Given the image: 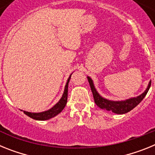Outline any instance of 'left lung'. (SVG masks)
Here are the masks:
<instances>
[{
	"instance_id": "obj_1",
	"label": "left lung",
	"mask_w": 155,
	"mask_h": 155,
	"mask_svg": "<svg viewBox=\"0 0 155 155\" xmlns=\"http://www.w3.org/2000/svg\"><path fill=\"white\" fill-rule=\"evenodd\" d=\"M87 80L89 82L95 104L101 109H105V110L108 111H112L113 113H116V114H124V113H128V112H130V111H131L133 109L136 107L137 105L141 102L143 98L146 96V94H147V91H148L149 88L150 87V84H151V81H150L147 89L145 90L144 92L142 93L139 96L129 98V99L124 100V101H111V100H108L106 98H102L97 92L91 78L87 77Z\"/></svg>"
}]
</instances>
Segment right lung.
I'll return each mask as SVG.
<instances>
[{
    "instance_id": "right-lung-1",
    "label": "right lung",
    "mask_w": 155,
    "mask_h": 155,
    "mask_svg": "<svg viewBox=\"0 0 155 155\" xmlns=\"http://www.w3.org/2000/svg\"><path fill=\"white\" fill-rule=\"evenodd\" d=\"M71 74L70 75L69 78L68 79V81H67V84L65 85V88H64V91L62 95V98L60 99V101L53 107H52L51 109L47 111L42 112V113H29V112H26V111H23V113L25 115H27L28 116H29L30 118L33 119V120H47L53 118V117L57 116V114H59L61 112H62V110L65 107L67 102H68V83H69L70 79H71Z\"/></svg>"
}]
</instances>
